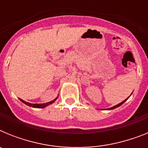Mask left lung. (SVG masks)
I'll use <instances>...</instances> for the list:
<instances>
[{"label": "left lung", "instance_id": "left-lung-1", "mask_svg": "<svg viewBox=\"0 0 148 148\" xmlns=\"http://www.w3.org/2000/svg\"><path fill=\"white\" fill-rule=\"evenodd\" d=\"M128 98H129V97H128ZM128 98H127V99H125V101H123L122 102H121V103H119V104H117V105L114 106V107H113V108H108V109H107V110H113V109H115V108H118V107H119V106H121V104H123V103H125V101H127V99H128Z\"/></svg>", "mask_w": 148, "mask_h": 148}]
</instances>
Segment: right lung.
<instances>
[{"label":"right lung","instance_id":"add662e5","mask_svg":"<svg viewBox=\"0 0 148 148\" xmlns=\"http://www.w3.org/2000/svg\"><path fill=\"white\" fill-rule=\"evenodd\" d=\"M57 99V98L56 99H55L54 100L51 101H49V102H47V103H44V104H30V103L29 102H27V101H25L22 100V99H20V100L22 102L24 103L25 104H27V105L29 106V107H32V108H46L47 106L49 105V104H53V102H54Z\"/></svg>","mask_w":148,"mask_h":148}]
</instances>
